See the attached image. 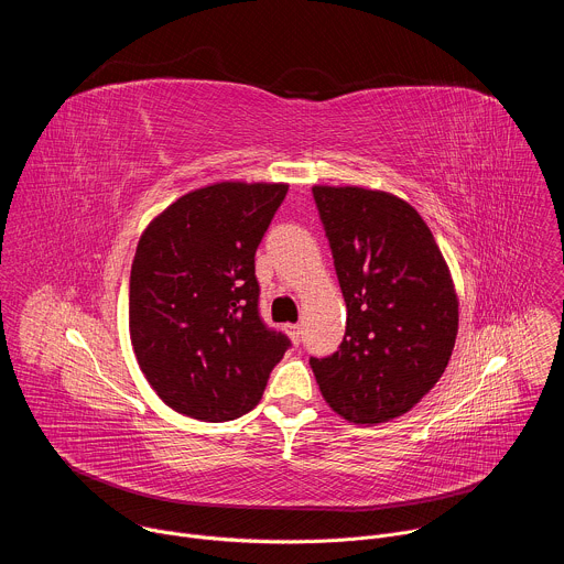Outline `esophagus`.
Wrapping results in <instances>:
<instances>
[{
  "instance_id": "1",
  "label": "esophagus",
  "mask_w": 564,
  "mask_h": 564,
  "mask_svg": "<svg viewBox=\"0 0 564 564\" xmlns=\"http://www.w3.org/2000/svg\"><path fill=\"white\" fill-rule=\"evenodd\" d=\"M285 333H288V337L292 339V344H294V346H299V341H301V326H296V324H288V326H285Z\"/></svg>"
}]
</instances>
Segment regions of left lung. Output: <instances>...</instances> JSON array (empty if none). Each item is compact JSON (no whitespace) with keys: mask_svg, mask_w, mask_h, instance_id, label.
<instances>
[{"mask_svg":"<svg viewBox=\"0 0 564 564\" xmlns=\"http://www.w3.org/2000/svg\"><path fill=\"white\" fill-rule=\"evenodd\" d=\"M348 318L339 350L310 359L326 404L352 424L409 413L444 375L459 324L455 283L417 209L359 185L312 187Z\"/></svg>","mask_w":564,"mask_h":564,"instance_id":"left-lung-1","label":"left lung"}]
</instances>
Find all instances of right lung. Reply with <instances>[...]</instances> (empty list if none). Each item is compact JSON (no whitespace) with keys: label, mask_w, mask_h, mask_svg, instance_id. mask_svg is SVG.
Here are the masks:
<instances>
[{"label":"right lung","mask_w":564,"mask_h":564,"mask_svg":"<svg viewBox=\"0 0 564 564\" xmlns=\"http://www.w3.org/2000/svg\"><path fill=\"white\" fill-rule=\"evenodd\" d=\"M288 183L223 181L160 212L142 231L129 281L138 366L170 409L229 422L263 397L290 341L259 316L254 254Z\"/></svg>","instance_id":"obj_1"}]
</instances>
